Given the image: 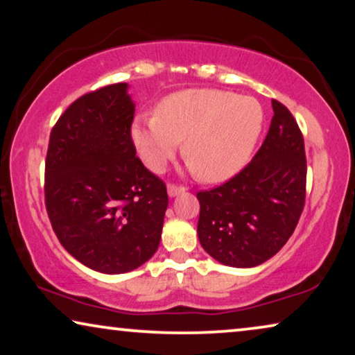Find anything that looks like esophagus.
I'll return each instance as SVG.
<instances>
[{"label":"esophagus","mask_w":355,"mask_h":355,"mask_svg":"<svg viewBox=\"0 0 355 355\" xmlns=\"http://www.w3.org/2000/svg\"><path fill=\"white\" fill-rule=\"evenodd\" d=\"M186 192V189L181 187V186H174V184H168V195L169 197H178L179 193H184Z\"/></svg>","instance_id":"1"}]
</instances>
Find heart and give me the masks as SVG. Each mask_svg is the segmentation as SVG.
<instances>
[{
	"instance_id": "obj_1",
	"label": "heart",
	"mask_w": 355,
	"mask_h": 355,
	"mask_svg": "<svg viewBox=\"0 0 355 355\" xmlns=\"http://www.w3.org/2000/svg\"><path fill=\"white\" fill-rule=\"evenodd\" d=\"M263 128L254 99L219 89H184L165 97L155 115H137L131 136L141 158L162 171L182 142V155L205 182H223L246 165Z\"/></svg>"
}]
</instances>
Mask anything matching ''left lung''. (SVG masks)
<instances>
[{"label": "left lung", "instance_id": "8db88e82", "mask_svg": "<svg viewBox=\"0 0 355 355\" xmlns=\"http://www.w3.org/2000/svg\"><path fill=\"white\" fill-rule=\"evenodd\" d=\"M269 132L250 165L223 186L198 192V240L218 263L256 267L291 237L306 198L304 139L284 104L272 101Z\"/></svg>", "mask_w": 355, "mask_h": 355}]
</instances>
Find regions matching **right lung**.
I'll return each mask as SVG.
<instances>
[{
	"label": "right lung",
	"mask_w": 355,
	"mask_h": 355,
	"mask_svg": "<svg viewBox=\"0 0 355 355\" xmlns=\"http://www.w3.org/2000/svg\"><path fill=\"white\" fill-rule=\"evenodd\" d=\"M130 85L76 99L51 131L46 209L60 243L81 264L125 274L147 263L162 240L166 186L142 165L131 139Z\"/></svg>",
	"instance_id": "right-lung-1"
}]
</instances>
